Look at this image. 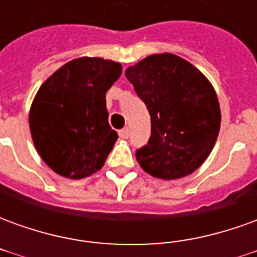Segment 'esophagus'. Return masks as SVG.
<instances>
[{"mask_svg":"<svg viewBox=\"0 0 257 257\" xmlns=\"http://www.w3.org/2000/svg\"><path fill=\"white\" fill-rule=\"evenodd\" d=\"M118 135H119V138H121V139H128V138H129V129L128 128L121 129V131L118 132Z\"/></svg>","mask_w":257,"mask_h":257,"instance_id":"obj_1","label":"esophagus"}]
</instances>
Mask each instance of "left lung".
Wrapping results in <instances>:
<instances>
[{
	"label": "left lung",
	"mask_w": 257,
	"mask_h": 257,
	"mask_svg": "<svg viewBox=\"0 0 257 257\" xmlns=\"http://www.w3.org/2000/svg\"><path fill=\"white\" fill-rule=\"evenodd\" d=\"M125 75L151 117L149 143L136 150L140 167L165 180L198 169L220 129V107L209 81L172 53L151 55Z\"/></svg>",
	"instance_id": "1"
}]
</instances>
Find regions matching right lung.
Masks as SVG:
<instances>
[{
	"instance_id": "obj_1",
	"label": "right lung",
	"mask_w": 257,
	"mask_h": 257,
	"mask_svg": "<svg viewBox=\"0 0 257 257\" xmlns=\"http://www.w3.org/2000/svg\"><path fill=\"white\" fill-rule=\"evenodd\" d=\"M121 64L100 58L74 59L41 85L30 110L37 151L55 172L82 179L99 171L118 135L108 123L106 92Z\"/></svg>"
}]
</instances>
